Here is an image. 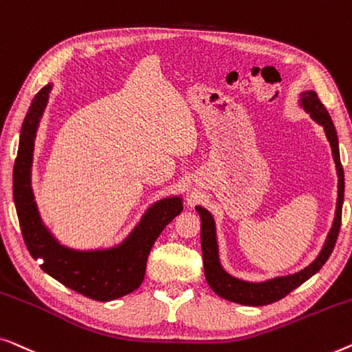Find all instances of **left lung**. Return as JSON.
Instances as JSON below:
<instances>
[{
	"instance_id": "obj_1",
	"label": "left lung",
	"mask_w": 352,
	"mask_h": 352,
	"mask_svg": "<svg viewBox=\"0 0 352 352\" xmlns=\"http://www.w3.org/2000/svg\"><path fill=\"white\" fill-rule=\"evenodd\" d=\"M301 107L309 113L311 118L324 127L325 135L329 138L331 146V155L336 166V174H338V199H336V212L333 226L327 236V241L320 250L318 258H316L309 266L298 273L290 276L274 277V279L265 282H247L241 280L237 277H232L223 270L220 265L219 258V244H217L215 234V221L214 217L210 215L209 210L204 207L197 206L196 210L199 212L201 217V247H202V260H204V274L209 282L210 289L215 292L221 298L230 300L232 303H239L245 306H265L271 305L274 301H279L300 287L303 282L314 276L318 271L325 265L329 256L333 252V247L338 239V232L341 228V209H343V197H344V172L343 166L340 161V150H338V137L329 111L325 110L322 102L319 100L318 94L314 91H306L301 94Z\"/></svg>"
}]
</instances>
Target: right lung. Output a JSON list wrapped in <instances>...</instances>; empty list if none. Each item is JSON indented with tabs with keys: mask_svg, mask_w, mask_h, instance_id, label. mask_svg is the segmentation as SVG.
I'll use <instances>...</instances> for the list:
<instances>
[{
	"mask_svg": "<svg viewBox=\"0 0 352 352\" xmlns=\"http://www.w3.org/2000/svg\"><path fill=\"white\" fill-rule=\"evenodd\" d=\"M51 89V84L44 86L28 108L14 164L12 192L23 241L30 255L43 260L39 266L44 273L60 284L97 301L116 300L140 287L151 247L183 210L182 197H166L153 204L126 241L113 249L73 250L62 245L41 221L32 190L34 137Z\"/></svg>",
	"mask_w": 352,
	"mask_h": 352,
	"instance_id": "right-lung-1",
	"label": "right lung"
}]
</instances>
